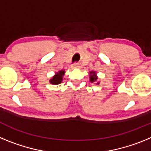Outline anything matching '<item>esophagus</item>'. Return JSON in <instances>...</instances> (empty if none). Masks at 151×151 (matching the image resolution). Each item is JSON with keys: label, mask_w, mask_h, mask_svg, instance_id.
Masks as SVG:
<instances>
[{"label": "esophagus", "mask_w": 151, "mask_h": 151, "mask_svg": "<svg viewBox=\"0 0 151 151\" xmlns=\"http://www.w3.org/2000/svg\"><path fill=\"white\" fill-rule=\"evenodd\" d=\"M72 67L74 68V69H78V68H80V66H79V64L75 63V64H73V66H72Z\"/></svg>", "instance_id": "34e87169"}]
</instances>
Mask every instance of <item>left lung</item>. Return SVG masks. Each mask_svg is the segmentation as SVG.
I'll return each mask as SVG.
<instances>
[{"instance_id":"obj_1","label":"left lung","mask_w":151,"mask_h":151,"mask_svg":"<svg viewBox=\"0 0 151 151\" xmlns=\"http://www.w3.org/2000/svg\"><path fill=\"white\" fill-rule=\"evenodd\" d=\"M90 81L91 82H95L96 80L97 79V77L95 76V72H91L90 73Z\"/></svg>"}]
</instances>
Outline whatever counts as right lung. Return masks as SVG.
<instances>
[{
    "label": "right lung",
    "mask_w": 151,
    "mask_h": 151,
    "mask_svg": "<svg viewBox=\"0 0 151 151\" xmlns=\"http://www.w3.org/2000/svg\"><path fill=\"white\" fill-rule=\"evenodd\" d=\"M64 73H65V71H63V70H61V71L58 72V73L50 80V83L53 84V85H58V84L61 83V82H62V77L63 76Z\"/></svg>",
    "instance_id": "1"
}]
</instances>
